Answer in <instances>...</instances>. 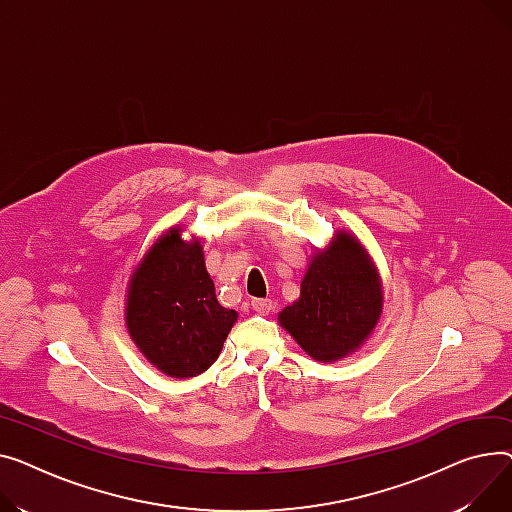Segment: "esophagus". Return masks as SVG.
Instances as JSON below:
<instances>
[{
  "label": "esophagus",
  "mask_w": 512,
  "mask_h": 512,
  "mask_svg": "<svg viewBox=\"0 0 512 512\" xmlns=\"http://www.w3.org/2000/svg\"><path fill=\"white\" fill-rule=\"evenodd\" d=\"M252 310L258 314H268L273 310V302L270 299H252Z\"/></svg>",
  "instance_id": "34e87169"
}]
</instances>
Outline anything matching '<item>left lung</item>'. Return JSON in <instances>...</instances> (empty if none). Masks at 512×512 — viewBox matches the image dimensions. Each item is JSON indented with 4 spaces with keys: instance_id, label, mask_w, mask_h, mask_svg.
Listing matches in <instances>:
<instances>
[{
    "instance_id": "1",
    "label": "left lung",
    "mask_w": 512,
    "mask_h": 512,
    "mask_svg": "<svg viewBox=\"0 0 512 512\" xmlns=\"http://www.w3.org/2000/svg\"><path fill=\"white\" fill-rule=\"evenodd\" d=\"M374 260L347 231H337L306 270L299 299L279 314L281 326L316 362H337L362 345L382 314Z\"/></svg>"
}]
</instances>
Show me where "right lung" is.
<instances>
[{"label":"right lung","mask_w":512,"mask_h":512,"mask_svg":"<svg viewBox=\"0 0 512 512\" xmlns=\"http://www.w3.org/2000/svg\"><path fill=\"white\" fill-rule=\"evenodd\" d=\"M171 227L132 273L126 326L150 364L171 378H192L217 362L237 320L217 302L200 242Z\"/></svg>","instance_id":"1"}]
</instances>
